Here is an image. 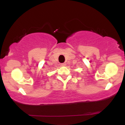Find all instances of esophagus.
Wrapping results in <instances>:
<instances>
[{
	"instance_id": "1",
	"label": "esophagus",
	"mask_w": 125,
	"mask_h": 125,
	"mask_svg": "<svg viewBox=\"0 0 125 125\" xmlns=\"http://www.w3.org/2000/svg\"><path fill=\"white\" fill-rule=\"evenodd\" d=\"M66 63H62L61 65L62 66H66Z\"/></svg>"
}]
</instances>
